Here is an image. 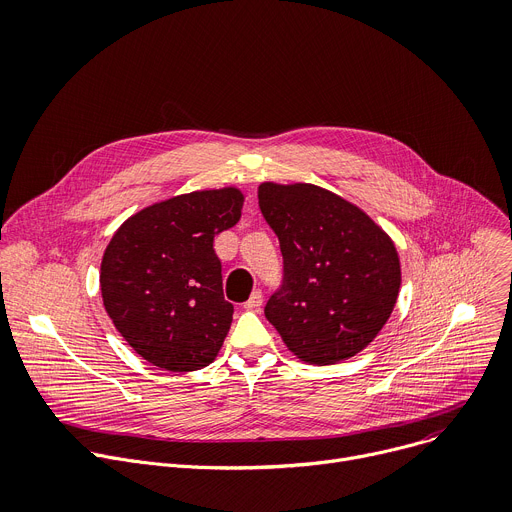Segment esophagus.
I'll return each mask as SVG.
<instances>
[{
    "instance_id": "1",
    "label": "esophagus",
    "mask_w": 512,
    "mask_h": 512,
    "mask_svg": "<svg viewBox=\"0 0 512 512\" xmlns=\"http://www.w3.org/2000/svg\"><path fill=\"white\" fill-rule=\"evenodd\" d=\"M261 304H263V294H261V290H255L243 306L247 311H257V309H261Z\"/></svg>"
}]
</instances>
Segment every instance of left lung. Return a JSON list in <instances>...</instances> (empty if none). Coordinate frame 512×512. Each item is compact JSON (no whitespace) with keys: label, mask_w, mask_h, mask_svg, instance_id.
Wrapping results in <instances>:
<instances>
[{"label":"left lung","mask_w":512,"mask_h":512,"mask_svg":"<svg viewBox=\"0 0 512 512\" xmlns=\"http://www.w3.org/2000/svg\"><path fill=\"white\" fill-rule=\"evenodd\" d=\"M257 195L284 257L267 321L304 362L325 366L356 356L397 302L401 267L389 234L317 185L261 183Z\"/></svg>","instance_id":"8db88e82"}]
</instances>
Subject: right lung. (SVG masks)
Masks as SVG:
<instances>
[{"mask_svg":"<svg viewBox=\"0 0 512 512\" xmlns=\"http://www.w3.org/2000/svg\"><path fill=\"white\" fill-rule=\"evenodd\" d=\"M234 187L193 191L133 214L100 263V292L125 342L154 366L214 362L232 323L214 238L241 220Z\"/></svg>","mask_w":512,"mask_h":512,"instance_id":"obj_1","label":"right lung"}]
</instances>
